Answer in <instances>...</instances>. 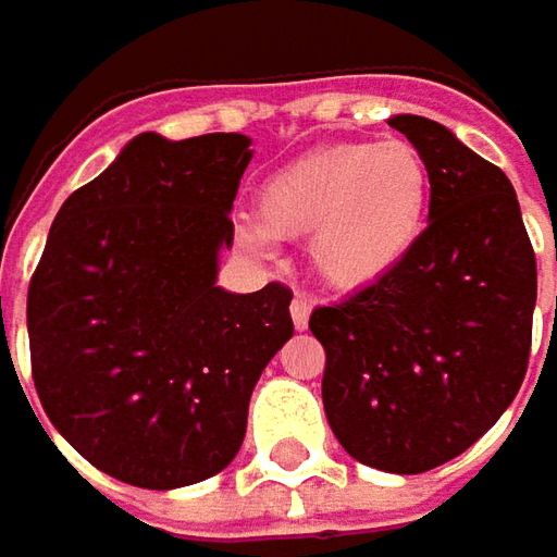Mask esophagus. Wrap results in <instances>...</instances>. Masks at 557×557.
<instances>
[{
  "mask_svg": "<svg viewBox=\"0 0 557 557\" xmlns=\"http://www.w3.org/2000/svg\"><path fill=\"white\" fill-rule=\"evenodd\" d=\"M310 310L312 307L307 297H300V294H297V297L290 300V319H294V329H297V332H304V329L310 325Z\"/></svg>",
  "mask_w": 557,
  "mask_h": 557,
  "instance_id": "obj_1",
  "label": "esophagus"
}]
</instances>
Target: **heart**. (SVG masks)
I'll return each instance as SVG.
<instances>
[{"instance_id":"1","label":"heart","mask_w":557,"mask_h":557,"mask_svg":"<svg viewBox=\"0 0 557 557\" xmlns=\"http://www.w3.org/2000/svg\"><path fill=\"white\" fill-rule=\"evenodd\" d=\"M431 170L403 139L341 141L300 154L267 176L257 223L242 242L272 253L275 238H304L315 278L334 290H362L403 267L424 235Z\"/></svg>"}]
</instances>
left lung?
<instances>
[{"label":"left lung","mask_w":557,"mask_h":557,"mask_svg":"<svg viewBox=\"0 0 557 557\" xmlns=\"http://www.w3.org/2000/svg\"><path fill=\"white\" fill-rule=\"evenodd\" d=\"M431 170V213L412 257L372 288L315 307L322 403L356 461L421 474L461 456L521 391L536 257L496 163L443 123L387 120Z\"/></svg>","instance_id":"left-lung-1"}]
</instances>
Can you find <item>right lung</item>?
I'll return each instance as SVG.
<instances>
[{
    "label": "right lung",
    "mask_w": 557,
    "mask_h": 557,
    "mask_svg": "<svg viewBox=\"0 0 557 557\" xmlns=\"http://www.w3.org/2000/svg\"><path fill=\"white\" fill-rule=\"evenodd\" d=\"M250 139L141 133L61 203L27 294L36 394L98 471L176 490L238 456L290 290L216 285Z\"/></svg>",
    "instance_id": "add662e5"
}]
</instances>
